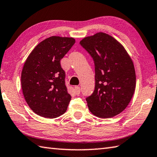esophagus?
Listing matches in <instances>:
<instances>
[{
	"instance_id": "34e87169",
	"label": "esophagus",
	"mask_w": 157,
	"mask_h": 157,
	"mask_svg": "<svg viewBox=\"0 0 157 157\" xmlns=\"http://www.w3.org/2000/svg\"><path fill=\"white\" fill-rule=\"evenodd\" d=\"M74 91H75V92L76 95H78V94L81 93V88H80V87L78 86H75V89H74Z\"/></svg>"
}]
</instances>
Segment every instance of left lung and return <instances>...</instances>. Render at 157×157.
<instances>
[{"mask_svg":"<svg viewBox=\"0 0 157 157\" xmlns=\"http://www.w3.org/2000/svg\"><path fill=\"white\" fill-rule=\"evenodd\" d=\"M81 46L93 59L95 87L86 98L90 111L102 118L123 111L133 96L136 76L132 61L122 45L104 33L85 37Z\"/></svg>","mask_w":157,"mask_h":157,"instance_id":"left-lung-1","label":"left lung"}]
</instances>
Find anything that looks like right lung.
Returning a JSON list of instances; mask_svg holds the SVG:
<instances>
[{"label":"right lung","mask_w":157,"mask_h":157,"mask_svg":"<svg viewBox=\"0 0 157 157\" xmlns=\"http://www.w3.org/2000/svg\"><path fill=\"white\" fill-rule=\"evenodd\" d=\"M75 43L72 37L52 36L38 44L26 60L21 75L22 92L37 115L55 118L66 111L71 96L60 62Z\"/></svg>","instance_id":"obj_1"}]
</instances>
